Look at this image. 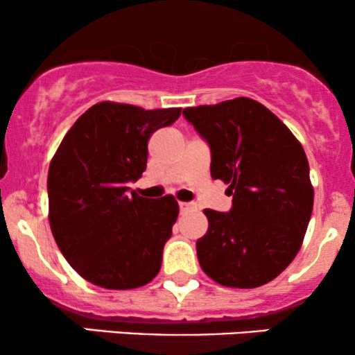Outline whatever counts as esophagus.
I'll return each instance as SVG.
<instances>
[{"mask_svg": "<svg viewBox=\"0 0 355 355\" xmlns=\"http://www.w3.org/2000/svg\"><path fill=\"white\" fill-rule=\"evenodd\" d=\"M178 207H180V211L183 214V211L193 210L195 209V203H191V202H180V203H178Z\"/></svg>", "mask_w": 355, "mask_h": 355, "instance_id": "esophagus-1", "label": "esophagus"}]
</instances>
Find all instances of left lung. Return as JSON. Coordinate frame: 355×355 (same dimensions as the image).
I'll return each mask as SVG.
<instances>
[{"instance_id":"obj_1","label":"left lung","mask_w":355,"mask_h":355,"mask_svg":"<svg viewBox=\"0 0 355 355\" xmlns=\"http://www.w3.org/2000/svg\"><path fill=\"white\" fill-rule=\"evenodd\" d=\"M183 115L209 141L211 177L234 195L227 214L203 210L209 230L197 240L202 270L223 287L270 282L295 259L312 215L302 145L270 110L245 96L185 108Z\"/></svg>"}]
</instances>
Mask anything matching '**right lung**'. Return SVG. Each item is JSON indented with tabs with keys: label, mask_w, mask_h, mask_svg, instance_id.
I'll list each match as a JSON object with an SVG mask.
<instances>
[{
	"label": "right lung",
	"mask_w": 355,
	"mask_h": 355,
	"mask_svg": "<svg viewBox=\"0 0 355 355\" xmlns=\"http://www.w3.org/2000/svg\"><path fill=\"white\" fill-rule=\"evenodd\" d=\"M182 108L145 110L100 101L68 130L48 170V218L68 263L110 291L146 285L178 217L173 195L128 193L146 168L148 140L172 125Z\"/></svg>",
	"instance_id": "right-lung-1"
}]
</instances>
